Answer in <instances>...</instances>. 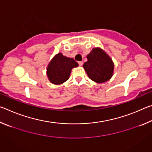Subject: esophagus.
<instances>
[{
    "label": "esophagus",
    "mask_w": 152,
    "mask_h": 152,
    "mask_svg": "<svg viewBox=\"0 0 152 152\" xmlns=\"http://www.w3.org/2000/svg\"><path fill=\"white\" fill-rule=\"evenodd\" d=\"M78 64H79V66H82V64H83V62H82V61H78Z\"/></svg>",
    "instance_id": "1"
}]
</instances>
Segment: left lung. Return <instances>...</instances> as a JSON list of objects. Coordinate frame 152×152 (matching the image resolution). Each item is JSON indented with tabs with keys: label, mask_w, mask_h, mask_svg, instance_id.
Wrapping results in <instances>:
<instances>
[{
	"label": "left lung",
	"mask_w": 152,
	"mask_h": 152,
	"mask_svg": "<svg viewBox=\"0 0 152 152\" xmlns=\"http://www.w3.org/2000/svg\"><path fill=\"white\" fill-rule=\"evenodd\" d=\"M88 61L83 67L92 80L102 83L111 78L114 70V64L111 59L103 50L94 48L87 56Z\"/></svg>",
	"instance_id": "left-lung-1"
}]
</instances>
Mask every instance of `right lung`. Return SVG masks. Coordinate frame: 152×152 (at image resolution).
Returning <instances> with one entry per match:
<instances>
[{
    "label": "right lung",
    "mask_w": 152,
    "mask_h": 152,
    "mask_svg": "<svg viewBox=\"0 0 152 152\" xmlns=\"http://www.w3.org/2000/svg\"><path fill=\"white\" fill-rule=\"evenodd\" d=\"M78 66V64L73 58L58 53L49 64L47 69L48 78L54 84H62L69 78L72 69Z\"/></svg>",
    "instance_id": "add662e5"
}]
</instances>
